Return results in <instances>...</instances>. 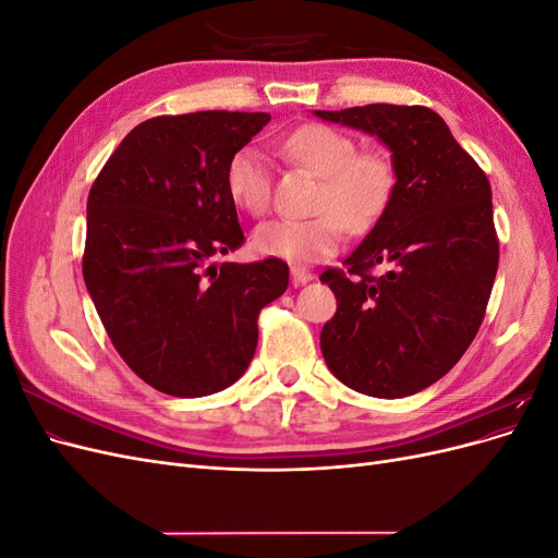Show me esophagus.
Masks as SVG:
<instances>
[{
  "label": "esophagus",
  "instance_id": "obj_1",
  "mask_svg": "<svg viewBox=\"0 0 558 558\" xmlns=\"http://www.w3.org/2000/svg\"><path fill=\"white\" fill-rule=\"evenodd\" d=\"M291 279H293V286H305L312 281V272H307V269H302V267H293Z\"/></svg>",
  "mask_w": 558,
  "mask_h": 558
}]
</instances>
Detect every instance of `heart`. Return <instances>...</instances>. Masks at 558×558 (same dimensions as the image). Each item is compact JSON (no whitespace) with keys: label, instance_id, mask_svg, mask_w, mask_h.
Wrapping results in <instances>:
<instances>
[{"label":"heart","instance_id":"1","mask_svg":"<svg viewBox=\"0 0 558 558\" xmlns=\"http://www.w3.org/2000/svg\"><path fill=\"white\" fill-rule=\"evenodd\" d=\"M283 156L320 177L312 218H275L253 232L260 256L293 265L328 258L342 242V230L365 234L391 205L396 167L381 150H356L342 130L307 123L281 142ZM226 191L234 207L263 216L269 207V167L258 148L244 146L228 160Z\"/></svg>","mask_w":558,"mask_h":558}]
</instances>
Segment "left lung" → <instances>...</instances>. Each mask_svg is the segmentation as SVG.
<instances>
[{"label": "left lung", "mask_w": 558, "mask_h": 558, "mask_svg": "<svg viewBox=\"0 0 558 558\" xmlns=\"http://www.w3.org/2000/svg\"><path fill=\"white\" fill-rule=\"evenodd\" d=\"M320 121L373 134L396 167L381 221L320 281L337 312L320 330L330 373L373 398L424 391L475 340L494 289L498 240L492 185L428 107L367 105L314 111ZM387 272L369 278V266Z\"/></svg>", "instance_id": "obj_1"}]
</instances>
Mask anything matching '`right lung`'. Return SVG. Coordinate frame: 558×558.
Returning <instances> with one entry per match:
<instances>
[{"label": "right lung", "instance_id": "1", "mask_svg": "<svg viewBox=\"0 0 558 558\" xmlns=\"http://www.w3.org/2000/svg\"><path fill=\"white\" fill-rule=\"evenodd\" d=\"M269 113L158 116L118 144L88 195L83 279L116 351L160 393L202 398L238 381L258 314L289 289V265L214 263L244 232L228 160Z\"/></svg>", "mask_w": 558, "mask_h": 558}]
</instances>
